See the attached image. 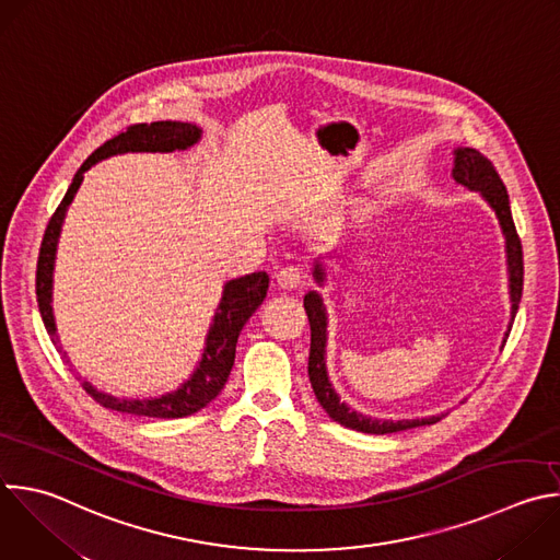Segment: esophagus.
Returning a JSON list of instances; mask_svg holds the SVG:
<instances>
[{
  "instance_id": "esophagus-1",
  "label": "esophagus",
  "mask_w": 560,
  "mask_h": 560,
  "mask_svg": "<svg viewBox=\"0 0 560 560\" xmlns=\"http://www.w3.org/2000/svg\"><path fill=\"white\" fill-rule=\"evenodd\" d=\"M303 272L294 266H285L281 270L275 272V283L281 288V290H296L303 285Z\"/></svg>"
}]
</instances>
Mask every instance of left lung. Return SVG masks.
<instances>
[{
    "label": "left lung",
    "instance_id": "left-lung-1",
    "mask_svg": "<svg viewBox=\"0 0 560 560\" xmlns=\"http://www.w3.org/2000/svg\"><path fill=\"white\" fill-rule=\"evenodd\" d=\"M455 182L464 184L470 191H479L481 198L492 207V211L499 218L501 231L505 235V253H508V275H510V301H512V320L516 316L518 303H521V292H523V248L521 240L516 235L512 213H510V200L505 186L492 166V162L481 155L477 149L470 147H459L455 149V168H453ZM314 279L318 283L325 281V270L320 264L314 266ZM305 314L310 318V331H312V342H310V360H307V376L312 383V389L316 394V400L320 407L327 411V416L338 422L340 427L360 431V433H371V435H385V433H398L416 427H427L440 422L446 413L442 416H431L422 420H376L362 416L353 409H349L336 392L331 389V383L327 378V369H325V342H327V316H325V305L323 299L316 292H307L303 299ZM508 336V334H505ZM505 345V340H503Z\"/></svg>",
    "mask_w": 560,
    "mask_h": 560
}]
</instances>
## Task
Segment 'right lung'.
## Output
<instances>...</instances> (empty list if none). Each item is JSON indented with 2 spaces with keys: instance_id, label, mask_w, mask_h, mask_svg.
Segmentation results:
<instances>
[{
  "instance_id": "add662e5",
  "label": "right lung",
  "mask_w": 560,
  "mask_h": 560,
  "mask_svg": "<svg viewBox=\"0 0 560 560\" xmlns=\"http://www.w3.org/2000/svg\"><path fill=\"white\" fill-rule=\"evenodd\" d=\"M202 129L191 125V122H177V120H158V122H140L127 127V131H120L118 136L109 138L105 144H101L77 171L68 194L63 196L61 205L52 213L48 229L44 233V242L39 248V259H37V303L39 312L44 318V325L61 351L59 336H57V325H55V314H52V270H55V253H57V240L61 233V224L66 218V211L70 202L74 200V194L79 191V186L83 182V173L96 164L98 160H105L116 153H129V151H175V149H186L200 140ZM268 275L266 272H253L240 279H233L224 285V294L220 301V307L215 312L213 325L207 336V347L202 353V360L198 369L194 371V376L186 381L177 392L164 394L160 398H149V400H127V398H114L109 394L98 392L90 383H81L83 389L105 409L120 411V413H131V416H144V418H186L194 416L200 409H205L211 400L220 396L224 389L229 374L235 362V349H237V338L246 320L253 316V312L264 303L266 292H268ZM66 353V351H63Z\"/></svg>"
}]
</instances>
